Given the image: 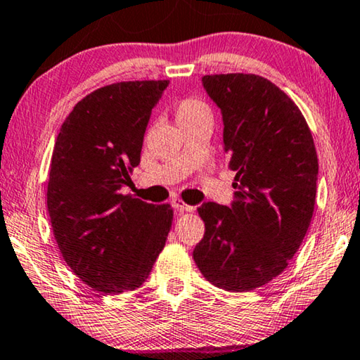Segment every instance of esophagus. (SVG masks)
I'll return each instance as SVG.
<instances>
[{
  "instance_id": "1",
  "label": "esophagus",
  "mask_w": 360,
  "mask_h": 360,
  "mask_svg": "<svg viewBox=\"0 0 360 360\" xmlns=\"http://www.w3.org/2000/svg\"><path fill=\"white\" fill-rule=\"evenodd\" d=\"M171 205H173L174 208L181 210V211H193V210H195V207H191V205L184 203L181 200V198H173V200H171Z\"/></svg>"
}]
</instances>
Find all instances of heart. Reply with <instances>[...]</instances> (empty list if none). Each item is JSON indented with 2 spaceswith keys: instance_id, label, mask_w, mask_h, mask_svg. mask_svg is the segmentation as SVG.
I'll return each instance as SVG.
<instances>
[{
  "instance_id": "b5f03b06",
  "label": "heart",
  "mask_w": 360,
  "mask_h": 360,
  "mask_svg": "<svg viewBox=\"0 0 360 360\" xmlns=\"http://www.w3.org/2000/svg\"><path fill=\"white\" fill-rule=\"evenodd\" d=\"M203 113H210V108L203 101L197 98H184L176 102L174 105V115L178 124L189 122V120L203 115Z\"/></svg>"
}]
</instances>
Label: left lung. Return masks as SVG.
<instances>
[{"label":"left lung","mask_w":360,"mask_h":360,"mask_svg":"<svg viewBox=\"0 0 360 360\" xmlns=\"http://www.w3.org/2000/svg\"><path fill=\"white\" fill-rule=\"evenodd\" d=\"M221 108L222 141L236 171L231 207L205 202V236L193 261L210 283L252 292L282 274L298 252L316 203L319 162L303 113L253 73L205 75Z\"/></svg>","instance_id":"left-lung-1"}]
</instances>
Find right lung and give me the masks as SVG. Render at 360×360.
<instances>
[{
    "label": "right lung",
    "mask_w": 360,
    "mask_h": 360,
    "mask_svg": "<svg viewBox=\"0 0 360 360\" xmlns=\"http://www.w3.org/2000/svg\"><path fill=\"white\" fill-rule=\"evenodd\" d=\"M168 83L96 89L73 107L56 139L46 200L54 238L75 276L102 293L141 287L171 229L168 203L120 193L141 162L152 108Z\"/></svg>",
    "instance_id": "1"
}]
</instances>
